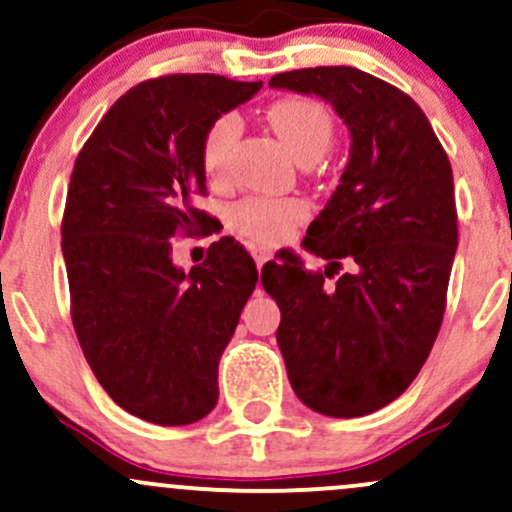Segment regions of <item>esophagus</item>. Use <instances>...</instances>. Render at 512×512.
I'll return each mask as SVG.
<instances>
[{
  "label": "esophagus",
  "instance_id": "obj_1",
  "mask_svg": "<svg viewBox=\"0 0 512 512\" xmlns=\"http://www.w3.org/2000/svg\"><path fill=\"white\" fill-rule=\"evenodd\" d=\"M252 257H255L257 267H262V264L267 262L269 257H272V252H269V250H264V248H252Z\"/></svg>",
  "mask_w": 512,
  "mask_h": 512
}]
</instances>
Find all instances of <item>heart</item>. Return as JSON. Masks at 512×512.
<instances>
[{"mask_svg": "<svg viewBox=\"0 0 512 512\" xmlns=\"http://www.w3.org/2000/svg\"><path fill=\"white\" fill-rule=\"evenodd\" d=\"M267 117L298 163L317 161L332 146L334 120L330 110L313 98H284L269 108ZM240 132L243 122L236 113L216 117L209 125L202 139V166L211 180L226 178ZM308 214V202L298 197H248L231 209L228 223L252 243L276 245L284 243Z\"/></svg>", "mask_w": 512, "mask_h": 512, "instance_id": "b5f03b06", "label": "heart"}]
</instances>
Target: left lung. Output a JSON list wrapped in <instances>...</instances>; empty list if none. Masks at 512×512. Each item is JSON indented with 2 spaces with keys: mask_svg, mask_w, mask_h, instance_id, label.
I'll return each mask as SVG.
<instances>
[{
  "mask_svg": "<svg viewBox=\"0 0 512 512\" xmlns=\"http://www.w3.org/2000/svg\"><path fill=\"white\" fill-rule=\"evenodd\" d=\"M269 86L322 98L351 137L337 190L303 240L325 274L298 255L262 267L281 310L276 344L305 407L373 414L414 383L443 322L457 250L450 161L419 105L361 69H293ZM342 259L352 272L327 285Z\"/></svg>",
  "mask_w": 512,
  "mask_h": 512,
  "instance_id": "8db88e82",
  "label": "left lung"
}]
</instances>
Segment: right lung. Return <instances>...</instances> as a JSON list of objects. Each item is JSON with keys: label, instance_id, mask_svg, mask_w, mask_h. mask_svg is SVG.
I'll use <instances>...</instances> for the list:
<instances>
[{"label": "right lung", "instance_id": "right-lung-1", "mask_svg": "<svg viewBox=\"0 0 512 512\" xmlns=\"http://www.w3.org/2000/svg\"><path fill=\"white\" fill-rule=\"evenodd\" d=\"M262 81L170 74L134 86L81 149L62 219L72 322L115 404L158 426L204 419L219 399V358L255 291L233 238L190 272L173 264L178 231H207L202 139Z\"/></svg>", "mask_w": 512, "mask_h": 512}]
</instances>
